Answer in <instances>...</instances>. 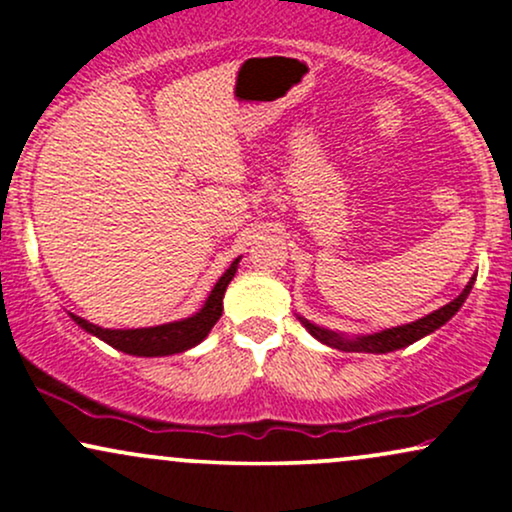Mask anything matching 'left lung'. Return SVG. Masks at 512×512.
Instances as JSON below:
<instances>
[{
	"label": "left lung",
	"instance_id": "left-lung-1",
	"mask_svg": "<svg viewBox=\"0 0 512 512\" xmlns=\"http://www.w3.org/2000/svg\"><path fill=\"white\" fill-rule=\"evenodd\" d=\"M472 284H474V276H472V281H469V284L464 286V291L455 298V301H450L448 305H443V308H440V310H433L431 315L421 317V320L411 322V325L392 327V330H385V332H378V334H368V337L344 339V337H339V334L325 330V327H317V325H313V322L303 320V317H301V322L305 325V330L313 334L315 339H320L322 344L334 346V349L366 351V354H387V351H395V349H402V346L414 344L416 339L426 337V334H431L433 330H438L440 325H445V322H448L450 317L462 308L464 298H467L469 291H472Z\"/></svg>",
	"mask_w": 512,
	"mask_h": 512
}]
</instances>
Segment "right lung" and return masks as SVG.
<instances>
[{
  "label": "right lung",
  "instance_id": "right-lung-1",
  "mask_svg": "<svg viewBox=\"0 0 512 512\" xmlns=\"http://www.w3.org/2000/svg\"><path fill=\"white\" fill-rule=\"evenodd\" d=\"M236 264L238 260L226 269V274L216 281L214 291L209 293L207 303L199 310L197 315L187 317V320L170 322V325H158V327H144V330H103V327L91 325L84 317L72 315L76 325L84 327L86 332L101 337L105 344L115 346V349L125 351L132 356H168V354H180V351L192 349V346L202 342L207 337L211 327L216 325L223 313V293L226 286L231 284V279L236 276Z\"/></svg>",
  "mask_w": 512,
  "mask_h": 512
}]
</instances>
